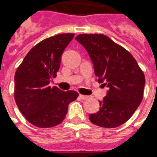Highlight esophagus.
<instances>
[{
	"mask_svg": "<svg viewBox=\"0 0 157 157\" xmlns=\"http://www.w3.org/2000/svg\"><path fill=\"white\" fill-rule=\"evenodd\" d=\"M79 97H80V98H81L82 100H87L88 98H89V96H84V95H80V96H79Z\"/></svg>",
	"mask_w": 157,
	"mask_h": 157,
	"instance_id": "obj_1",
	"label": "esophagus"
}]
</instances>
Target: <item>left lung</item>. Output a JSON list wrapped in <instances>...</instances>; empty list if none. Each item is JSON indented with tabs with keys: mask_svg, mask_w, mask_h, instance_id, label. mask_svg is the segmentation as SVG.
I'll return each instance as SVG.
<instances>
[{
	"mask_svg": "<svg viewBox=\"0 0 157 157\" xmlns=\"http://www.w3.org/2000/svg\"><path fill=\"white\" fill-rule=\"evenodd\" d=\"M88 52L99 82L105 81L107 95L100 110L89 118L96 126L115 128L132 117L142 101L145 75L130 52L105 35L81 34L75 37Z\"/></svg>",
	"mask_w": 157,
	"mask_h": 157,
	"instance_id": "1",
	"label": "left lung"
}]
</instances>
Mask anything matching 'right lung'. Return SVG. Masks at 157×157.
<instances>
[{
  "instance_id": "right-lung-1",
  "label": "right lung",
  "mask_w": 157,
  "mask_h": 157,
  "mask_svg": "<svg viewBox=\"0 0 157 157\" xmlns=\"http://www.w3.org/2000/svg\"><path fill=\"white\" fill-rule=\"evenodd\" d=\"M75 34L56 35L41 40L25 56L15 74L14 97L21 114L32 125L49 128L63 121L68 105L78 97L75 90L51 87L61 56Z\"/></svg>"
}]
</instances>
